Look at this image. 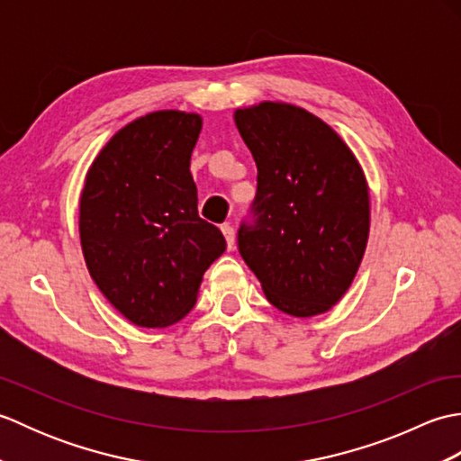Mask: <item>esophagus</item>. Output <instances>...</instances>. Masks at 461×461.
Returning a JSON list of instances; mask_svg holds the SVG:
<instances>
[{
    "label": "esophagus",
    "instance_id": "34e87169",
    "mask_svg": "<svg viewBox=\"0 0 461 461\" xmlns=\"http://www.w3.org/2000/svg\"><path fill=\"white\" fill-rule=\"evenodd\" d=\"M221 233L225 238V243H228V249H233V246H236V231H233V228L230 223H223L221 225Z\"/></svg>",
    "mask_w": 461,
    "mask_h": 461
}]
</instances>
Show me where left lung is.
<instances>
[{
	"mask_svg": "<svg viewBox=\"0 0 461 461\" xmlns=\"http://www.w3.org/2000/svg\"><path fill=\"white\" fill-rule=\"evenodd\" d=\"M258 164L253 223L238 248L273 307L315 317L345 295L365 256L368 184L357 156L319 116L266 101L233 113Z\"/></svg>",
	"mask_w": 461,
	"mask_h": 461,
	"instance_id": "1",
	"label": "left lung"
}]
</instances>
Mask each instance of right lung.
<instances>
[{"instance_id": "obj_1", "label": "right lung", "mask_w": 461, "mask_h": 461, "mask_svg": "<svg viewBox=\"0 0 461 461\" xmlns=\"http://www.w3.org/2000/svg\"><path fill=\"white\" fill-rule=\"evenodd\" d=\"M202 116L156 111L129 122L96 154L79 202L86 269L136 327L164 329L198 299L205 269L225 251L198 215L190 158Z\"/></svg>"}]
</instances>
